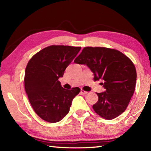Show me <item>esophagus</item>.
<instances>
[{"label": "esophagus", "instance_id": "34e87169", "mask_svg": "<svg viewBox=\"0 0 151 151\" xmlns=\"http://www.w3.org/2000/svg\"><path fill=\"white\" fill-rule=\"evenodd\" d=\"M88 93V91H86L84 90H83V89H81V93L82 95H86V94H87Z\"/></svg>", "mask_w": 151, "mask_h": 151}]
</instances>
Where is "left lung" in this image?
I'll use <instances>...</instances> for the list:
<instances>
[{
    "mask_svg": "<svg viewBox=\"0 0 151 151\" xmlns=\"http://www.w3.org/2000/svg\"><path fill=\"white\" fill-rule=\"evenodd\" d=\"M87 65L94 81H104L105 91L97 93L94 111L105 119H113L126 110L135 90L136 70L129 58L120 51L105 47H84L74 61Z\"/></svg>",
    "mask_w": 151,
    "mask_h": 151,
    "instance_id": "obj_1",
    "label": "left lung"
}]
</instances>
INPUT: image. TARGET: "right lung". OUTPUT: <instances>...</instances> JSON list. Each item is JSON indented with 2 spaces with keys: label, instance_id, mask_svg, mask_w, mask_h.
Segmentation results:
<instances>
[{
  "label": "right lung",
  "instance_id": "1",
  "mask_svg": "<svg viewBox=\"0 0 151 151\" xmlns=\"http://www.w3.org/2000/svg\"><path fill=\"white\" fill-rule=\"evenodd\" d=\"M81 49L80 47L51 45L28 62L24 79L25 91L34 111L44 121L52 123L62 120L81 91L78 87L64 89L58 81Z\"/></svg>",
  "mask_w": 151,
  "mask_h": 151
}]
</instances>
